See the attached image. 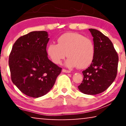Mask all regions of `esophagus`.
Listing matches in <instances>:
<instances>
[{
    "mask_svg": "<svg viewBox=\"0 0 126 126\" xmlns=\"http://www.w3.org/2000/svg\"><path fill=\"white\" fill-rule=\"evenodd\" d=\"M63 72H64V73H70V70H68L64 69H63Z\"/></svg>",
    "mask_w": 126,
    "mask_h": 126,
    "instance_id": "obj_1",
    "label": "esophagus"
}]
</instances>
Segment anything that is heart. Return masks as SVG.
<instances>
[{"label":"heart","instance_id":"b5f03b06","mask_svg":"<svg viewBox=\"0 0 126 126\" xmlns=\"http://www.w3.org/2000/svg\"><path fill=\"white\" fill-rule=\"evenodd\" d=\"M57 44H50L47 52L52 61L60 64L67 56L65 65L69 68H85L92 63L94 49L92 41L77 32H67L57 38Z\"/></svg>","mask_w":126,"mask_h":126}]
</instances>
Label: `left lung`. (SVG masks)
<instances>
[{
	"label": "left lung",
	"instance_id": "obj_1",
	"mask_svg": "<svg viewBox=\"0 0 126 126\" xmlns=\"http://www.w3.org/2000/svg\"><path fill=\"white\" fill-rule=\"evenodd\" d=\"M94 41V54L89 67L82 72L84 79L78 87L84 94H97L104 92L116 77L118 55L113 44L100 31L89 29Z\"/></svg>",
	"mask_w": 126,
	"mask_h": 126
}]
</instances>
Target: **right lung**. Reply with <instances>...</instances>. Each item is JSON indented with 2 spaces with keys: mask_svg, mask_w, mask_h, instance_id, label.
I'll return each mask as SVG.
<instances>
[{
  "mask_svg": "<svg viewBox=\"0 0 126 126\" xmlns=\"http://www.w3.org/2000/svg\"><path fill=\"white\" fill-rule=\"evenodd\" d=\"M49 41L45 31L30 32L17 39L10 54L12 81L30 97H39L47 94L61 72L62 68L47 57Z\"/></svg>",
  "mask_w": 126,
  "mask_h": 126,
  "instance_id": "obj_1",
  "label": "right lung"
}]
</instances>
